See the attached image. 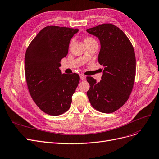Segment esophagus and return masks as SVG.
I'll return each mask as SVG.
<instances>
[{
	"mask_svg": "<svg viewBox=\"0 0 159 159\" xmlns=\"http://www.w3.org/2000/svg\"><path fill=\"white\" fill-rule=\"evenodd\" d=\"M80 78L82 80H86V77H85V76H84L83 75H80Z\"/></svg>",
	"mask_w": 159,
	"mask_h": 159,
	"instance_id": "34e87169",
	"label": "esophagus"
}]
</instances>
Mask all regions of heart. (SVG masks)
<instances>
[{
	"instance_id": "1",
	"label": "heart",
	"mask_w": 159,
	"mask_h": 159,
	"mask_svg": "<svg viewBox=\"0 0 159 159\" xmlns=\"http://www.w3.org/2000/svg\"><path fill=\"white\" fill-rule=\"evenodd\" d=\"M84 44L86 43H92V42H96V41L92 37H89V36H87L84 38Z\"/></svg>"
}]
</instances>
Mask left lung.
<instances>
[{
	"mask_svg": "<svg viewBox=\"0 0 159 159\" xmlns=\"http://www.w3.org/2000/svg\"><path fill=\"white\" fill-rule=\"evenodd\" d=\"M86 31L98 37L101 49L99 63L105 67L100 82L87 77V92L92 106L102 113H112L128 100L136 75V58L129 39L120 29L110 23L102 24Z\"/></svg>",
	"mask_w": 159,
	"mask_h": 159,
	"instance_id": "left-lung-1",
	"label": "left lung"
}]
</instances>
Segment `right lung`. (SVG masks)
Here are the masks:
<instances>
[{
	"label": "right lung",
	"mask_w": 159,
	"mask_h": 159,
	"mask_svg": "<svg viewBox=\"0 0 159 159\" xmlns=\"http://www.w3.org/2000/svg\"><path fill=\"white\" fill-rule=\"evenodd\" d=\"M78 29L48 26L33 39L25 57V73L32 99L45 113L58 116L70 108L80 80L77 73H61L60 61Z\"/></svg>",
	"instance_id": "1"
}]
</instances>
